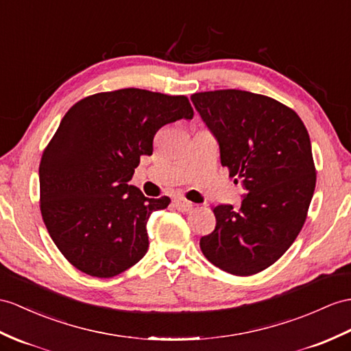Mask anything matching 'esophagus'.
<instances>
[{
  "instance_id": "1",
  "label": "esophagus",
  "mask_w": 351,
  "mask_h": 351,
  "mask_svg": "<svg viewBox=\"0 0 351 351\" xmlns=\"http://www.w3.org/2000/svg\"><path fill=\"white\" fill-rule=\"evenodd\" d=\"M173 202H174L176 207L178 210H182V211H191L192 207H193V204L191 201H187L186 198H183V196H176Z\"/></svg>"
}]
</instances>
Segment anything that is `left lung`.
<instances>
[{
  "label": "left lung",
  "instance_id": "obj_1",
  "mask_svg": "<svg viewBox=\"0 0 351 351\" xmlns=\"http://www.w3.org/2000/svg\"><path fill=\"white\" fill-rule=\"evenodd\" d=\"M191 99L219 141L221 165L247 191L240 210L213 207L216 228L199 247L229 274H258L286 253L305 223L315 187L308 131L296 111L259 93L221 89Z\"/></svg>",
  "mask_w": 351,
  "mask_h": 351
}]
</instances>
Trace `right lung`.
<instances>
[{
	"label": "right lung",
	"mask_w": 351,
	"mask_h": 351,
	"mask_svg": "<svg viewBox=\"0 0 351 351\" xmlns=\"http://www.w3.org/2000/svg\"><path fill=\"white\" fill-rule=\"evenodd\" d=\"M184 95L126 88L77 101L40 160V210L56 247L84 274L110 278L147 252V220L168 196L128 184L162 126L192 119Z\"/></svg>",
	"instance_id": "right-lung-1"
}]
</instances>
